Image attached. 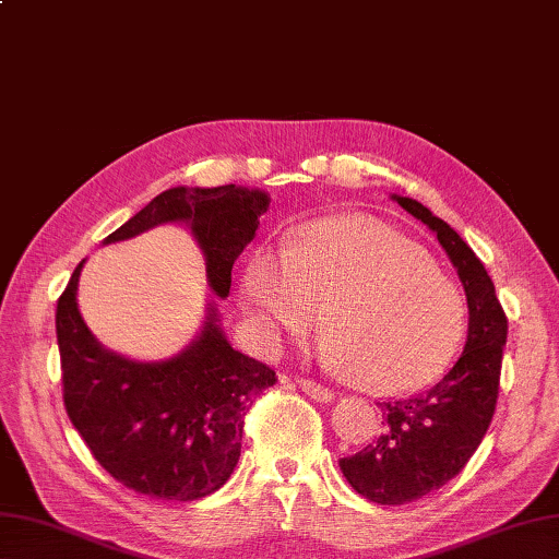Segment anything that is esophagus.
<instances>
[{
	"label": "esophagus",
	"instance_id": "34e87169",
	"mask_svg": "<svg viewBox=\"0 0 559 559\" xmlns=\"http://www.w3.org/2000/svg\"><path fill=\"white\" fill-rule=\"evenodd\" d=\"M297 385L302 388L305 395H309L311 400H317V402H331V400L335 397V395H333V391H329L326 385H321V383H317V381L300 379V381H297Z\"/></svg>",
	"mask_w": 559,
	"mask_h": 559
}]
</instances>
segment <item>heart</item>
<instances>
[{"instance_id": "b5f03b06", "label": "heart", "mask_w": 559, "mask_h": 559, "mask_svg": "<svg viewBox=\"0 0 559 559\" xmlns=\"http://www.w3.org/2000/svg\"><path fill=\"white\" fill-rule=\"evenodd\" d=\"M240 295L271 345L309 331L323 311V361L381 395L440 379L466 331L457 285L417 245L367 216L309 224L285 257L252 254Z\"/></svg>"}]
</instances>
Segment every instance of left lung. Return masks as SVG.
Segmentation results:
<instances>
[{"mask_svg": "<svg viewBox=\"0 0 559 559\" xmlns=\"http://www.w3.org/2000/svg\"><path fill=\"white\" fill-rule=\"evenodd\" d=\"M393 200L436 233L457 269L469 307V331L455 367L431 391L379 402L383 433L357 455L341 460L347 484L379 504L412 502L462 472L496 412L502 347L508 343V317L481 259L428 206L400 194Z\"/></svg>", "mask_w": 559, "mask_h": 559, "instance_id": "left-lung-1", "label": "left lung"}]
</instances>
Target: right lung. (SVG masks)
Masks as SVG:
<instances>
[{
    "label": "right lung",
    "instance_id": "1",
    "mask_svg": "<svg viewBox=\"0 0 559 559\" xmlns=\"http://www.w3.org/2000/svg\"><path fill=\"white\" fill-rule=\"evenodd\" d=\"M264 190L242 186L168 188L104 238L131 240L162 224H186L221 300L230 269L269 210ZM57 302L63 405L95 460L116 481L162 500H200L228 481L240 460L242 419L254 397L276 383L274 369L233 349L214 302L183 353L138 361L104 347L78 309V278Z\"/></svg>",
    "mask_w": 559,
    "mask_h": 559
}]
</instances>
